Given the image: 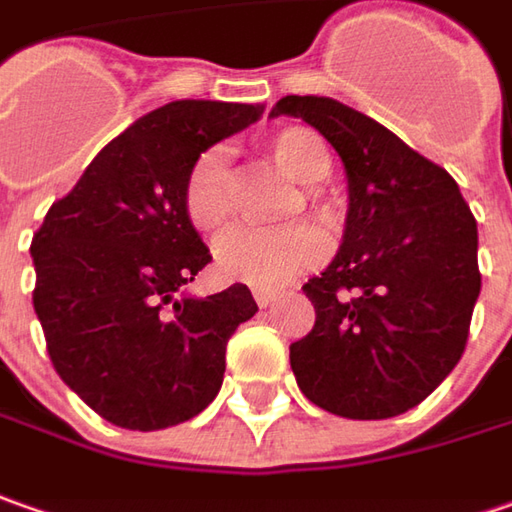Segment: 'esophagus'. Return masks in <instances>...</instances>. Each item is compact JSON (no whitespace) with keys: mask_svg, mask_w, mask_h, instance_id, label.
<instances>
[{"mask_svg":"<svg viewBox=\"0 0 512 512\" xmlns=\"http://www.w3.org/2000/svg\"><path fill=\"white\" fill-rule=\"evenodd\" d=\"M252 295H255L257 306H269L272 300L278 298V289H263V286H257V289H252Z\"/></svg>","mask_w":512,"mask_h":512,"instance_id":"34e87169","label":"esophagus"}]
</instances>
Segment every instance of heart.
Here are the masks:
<instances>
[{
  "label": "heart",
  "instance_id": "b5f03b06",
  "mask_svg": "<svg viewBox=\"0 0 512 512\" xmlns=\"http://www.w3.org/2000/svg\"><path fill=\"white\" fill-rule=\"evenodd\" d=\"M263 157L283 180L303 186L300 189L303 206L323 226L338 229L341 209L332 200H326L321 191L312 189L323 183L332 171V157L321 134L303 125L280 128L263 145ZM183 206L194 229L206 234L223 229L234 206V180L229 163L220 151L214 148L203 151L191 163L183 186ZM292 212H300V200H292ZM323 257H326V237L309 223H298L280 232L232 229L214 246V260L223 278L263 286V289L283 286L303 269L318 266Z\"/></svg>",
  "mask_w": 512,
  "mask_h": 512
}]
</instances>
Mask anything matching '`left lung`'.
Returning <instances> with one entry per match:
<instances>
[{
  "instance_id": "1",
  "label": "left lung",
  "mask_w": 512,
  "mask_h": 512,
  "mask_svg": "<svg viewBox=\"0 0 512 512\" xmlns=\"http://www.w3.org/2000/svg\"><path fill=\"white\" fill-rule=\"evenodd\" d=\"M338 151L349 183L344 243L303 283L315 326L289 346L321 410L378 421L418 407L461 361L481 292L476 217L458 183L389 128L329 97H283Z\"/></svg>"
}]
</instances>
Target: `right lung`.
I'll return each mask as SVG.
<instances>
[{"mask_svg": "<svg viewBox=\"0 0 512 512\" xmlns=\"http://www.w3.org/2000/svg\"><path fill=\"white\" fill-rule=\"evenodd\" d=\"M263 105L177 100L128 125L48 209L31 243L34 309L54 369L105 421L166 430L203 412L226 344L257 312L249 286L177 292L212 260L183 206L191 163Z\"/></svg>", "mask_w": 512, "mask_h": 512, "instance_id": "obj_1", "label": "right lung"}]
</instances>
